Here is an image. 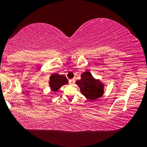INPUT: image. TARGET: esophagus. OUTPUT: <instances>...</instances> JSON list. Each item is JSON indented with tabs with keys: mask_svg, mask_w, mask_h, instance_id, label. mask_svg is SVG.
Returning <instances> with one entry per match:
<instances>
[{
	"mask_svg": "<svg viewBox=\"0 0 147 147\" xmlns=\"http://www.w3.org/2000/svg\"><path fill=\"white\" fill-rule=\"evenodd\" d=\"M74 83V79L69 80V84H70V85H73Z\"/></svg>",
	"mask_w": 147,
	"mask_h": 147,
	"instance_id": "esophagus-1",
	"label": "esophagus"
}]
</instances>
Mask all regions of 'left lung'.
<instances>
[{
    "label": "left lung",
    "instance_id": "left-lung-1",
    "mask_svg": "<svg viewBox=\"0 0 147 147\" xmlns=\"http://www.w3.org/2000/svg\"><path fill=\"white\" fill-rule=\"evenodd\" d=\"M80 91L89 100L93 101L101 97L104 94V85L99 80L93 78L89 71L82 74L81 79L76 82Z\"/></svg>",
    "mask_w": 147,
    "mask_h": 147
}]
</instances>
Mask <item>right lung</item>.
<instances>
[{
    "label": "right lung",
    "instance_id": "add662e5",
    "mask_svg": "<svg viewBox=\"0 0 147 147\" xmlns=\"http://www.w3.org/2000/svg\"><path fill=\"white\" fill-rule=\"evenodd\" d=\"M68 80L64 75H59L58 74H54L50 76L49 86L52 91H58L62 86L68 84Z\"/></svg>",
    "mask_w": 147,
    "mask_h": 147
}]
</instances>
